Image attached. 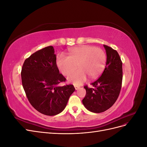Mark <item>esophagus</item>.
<instances>
[{
  "label": "esophagus",
  "instance_id": "esophagus-1",
  "mask_svg": "<svg viewBox=\"0 0 147 147\" xmlns=\"http://www.w3.org/2000/svg\"><path fill=\"white\" fill-rule=\"evenodd\" d=\"M74 87H75V90H78V89H79V87L77 86H74Z\"/></svg>",
  "mask_w": 147,
  "mask_h": 147
}]
</instances>
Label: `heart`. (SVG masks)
I'll return each instance as SVG.
<instances>
[{"instance_id":"1","label":"heart","mask_w":147,"mask_h":147,"mask_svg":"<svg viewBox=\"0 0 147 147\" xmlns=\"http://www.w3.org/2000/svg\"><path fill=\"white\" fill-rule=\"evenodd\" d=\"M57 65L64 75H67L78 67L79 70L69 75L68 80L75 85H80L90 78L96 77L103 70L106 63L105 52L99 48L83 45L72 48L69 56L59 55L57 57Z\"/></svg>"}]
</instances>
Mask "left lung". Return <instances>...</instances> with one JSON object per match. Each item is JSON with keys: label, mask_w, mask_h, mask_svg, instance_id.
<instances>
[{"label": "left lung", "mask_w": 147, "mask_h": 147, "mask_svg": "<svg viewBox=\"0 0 147 147\" xmlns=\"http://www.w3.org/2000/svg\"><path fill=\"white\" fill-rule=\"evenodd\" d=\"M107 54L105 68L101 76L91 83L92 88H84L86 93L82 100L84 106L91 112L102 113L110 109L117 100L123 80L122 61L118 52L104 45Z\"/></svg>", "instance_id": "8db88e82"}]
</instances>
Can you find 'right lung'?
Instances as JSON below:
<instances>
[{"label": "right lung", "mask_w": 147, "mask_h": 147, "mask_svg": "<svg viewBox=\"0 0 147 147\" xmlns=\"http://www.w3.org/2000/svg\"><path fill=\"white\" fill-rule=\"evenodd\" d=\"M21 75L30 104L38 112L48 116L63 112L75 90L73 84L57 86L66 79L59 74L52 46L43 48L26 59Z\"/></svg>", "instance_id": "1"}]
</instances>
